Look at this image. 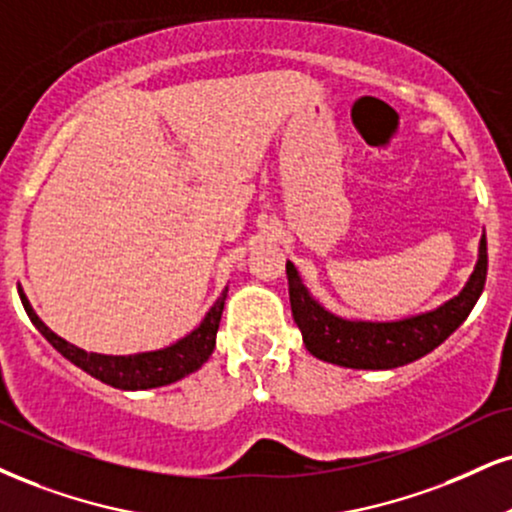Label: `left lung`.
<instances>
[{
  "label": "left lung",
  "mask_w": 512,
  "mask_h": 512,
  "mask_svg": "<svg viewBox=\"0 0 512 512\" xmlns=\"http://www.w3.org/2000/svg\"><path fill=\"white\" fill-rule=\"evenodd\" d=\"M487 263V235H482L477 266L458 296L434 311L372 323V320H346L327 311L301 282L294 263L287 261L294 323L299 325L306 349L320 361L353 370L399 368L427 356L463 325L487 282Z\"/></svg>",
  "instance_id": "left-lung-1"
}]
</instances>
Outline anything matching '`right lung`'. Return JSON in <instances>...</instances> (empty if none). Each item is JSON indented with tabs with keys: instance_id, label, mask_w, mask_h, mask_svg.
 I'll return each instance as SVG.
<instances>
[{
	"instance_id": "right-lung-1",
	"label": "right lung",
	"mask_w": 512,
	"mask_h": 512,
	"mask_svg": "<svg viewBox=\"0 0 512 512\" xmlns=\"http://www.w3.org/2000/svg\"><path fill=\"white\" fill-rule=\"evenodd\" d=\"M21 294L23 308L28 313V318L33 320V325L40 330V334L61 353L63 358H68L73 365H78L80 370H85L87 375L97 377L99 382L111 384L116 389H154V387H166L182 380V377L192 375L194 370H199L201 365L208 361L213 349H216V334L220 327V315H223L227 289L218 296L216 304L211 306V311L204 315L199 327H194L187 337L178 339L175 344L166 346V349L156 351H144V353H130V356H104V353H92L85 349L61 339L59 334H54L47 325L37 318V313L30 306L28 296L23 294V289L18 287Z\"/></svg>"
}]
</instances>
